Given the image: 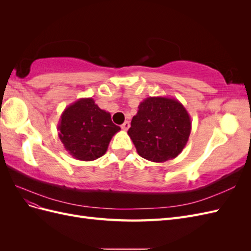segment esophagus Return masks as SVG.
<instances>
[{
	"label": "esophagus",
	"instance_id": "obj_1",
	"mask_svg": "<svg viewBox=\"0 0 251 251\" xmlns=\"http://www.w3.org/2000/svg\"><path fill=\"white\" fill-rule=\"evenodd\" d=\"M128 127H130V123H128V121H125L123 126H121V128H123L124 131H127Z\"/></svg>",
	"mask_w": 251,
	"mask_h": 251
}]
</instances>
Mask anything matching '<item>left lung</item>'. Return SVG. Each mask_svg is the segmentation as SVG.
<instances>
[{
	"mask_svg": "<svg viewBox=\"0 0 251 251\" xmlns=\"http://www.w3.org/2000/svg\"><path fill=\"white\" fill-rule=\"evenodd\" d=\"M191 131V117L178 100L150 96L138 105L127 134L139 156L164 162L183 151Z\"/></svg>",
	"mask_w": 251,
	"mask_h": 251,
	"instance_id": "obj_1",
	"label": "left lung"
}]
</instances>
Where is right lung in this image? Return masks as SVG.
Segmentation results:
<instances>
[{"mask_svg":"<svg viewBox=\"0 0 251 251\" xmlns=\"http://www.w3.org/2000/svg\"><path fill=\"white\" fill-rule=\"evenodd\" d=\"M57 130L60 141L73 158L93 161L105 154L120 127L112 123L109 112L89 97L68 105L60 115Z\"/></svg>","mask_w":251,"mask_h":251,"instance_id":"obj_1","label":"right lung"}]
</instances>
